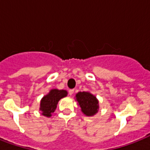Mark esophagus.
Here are the masks:
<instances>
[{
    "label": "esophagus",
    "instance_id": "esophagus-1",
    "mask_svg": "<svg viewBox=\"0 0 150 150\" xmlns=\"http://www.w3.org/2000/svg\"><path fill=\"white\" fill-rule=\"evenodd\" d=\"M68 93H69V95H70V96H72L73 93H74V89H70V90L68 91Z\"/></svg>",
    "mask_w": 150,
    "mask_h": 150
}]
</instances>
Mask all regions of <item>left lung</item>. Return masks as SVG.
<instances>
[{
  "mask_svg": "<svg viewBox=\"0 0 150 150\" xmlns=\"http://www.w3.org/2000/svg\"><path fill=\"white\" fill-rule=\"evenodd\" d=\"M75 100L86 116L93 117L98 113L99 100L90 92H79L75 95Z\"/></svg>",
  "mask_w": 150,
  "mask_h": 150,
  "instance_id": "8db88e82",
  "label": "left lung"
}]
</instances>
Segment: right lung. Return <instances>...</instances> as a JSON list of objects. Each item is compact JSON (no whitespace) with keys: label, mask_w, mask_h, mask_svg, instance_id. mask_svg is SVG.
Segmentation results:
<instances>
[{"label":"right lung","mask_w":150,"mask_h":150,"mask_svg":"<svg viewBox=\"0 0 150 150\" xmlns=\"http://www.w3.org/2000/svg\"><path fill=\"white\" fill-rule=\"evenodd\" d=\"M68 96V92L64 89H52L40 100V110L43 116L50 117L55 111L57 105L61 99Z\"/></svg>","instance_id":"1"}]
</instances>
